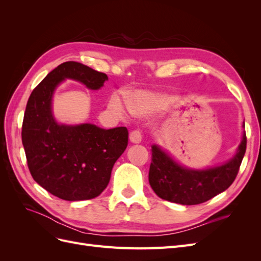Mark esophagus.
I'll list each match as a JSON object with an SVG mask.
<instances>
[{
    "label": "esophagus",
    "instance_id": "1",
    "mask_svg": "<svg viewBox=\"0 0 261 261\" xmlns=\"http://www.w3.org/2000/svg\"><path fill=\"white\" fill-rule=\"evenodd\" d=\"M129 140L133 144H139L141 141V133L138 129H135L130 132L129 134Z\"/></svg>",
    "mask_w": 261,
    "mask_h": 261
}]
</instances>
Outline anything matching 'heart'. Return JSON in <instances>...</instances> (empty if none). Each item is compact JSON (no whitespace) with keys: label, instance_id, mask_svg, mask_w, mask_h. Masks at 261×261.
I'll return each mask as SVG.
<instances>
[{"label":"heart","instance_id":"heart-1","mask_svg":"<svg viewBox=\"0 0 261 261\" xmlns=\"http://www.w3.org/2000/svg\"><path fill=\"white\" fill-rule=\"evenodd\" d=\"M165 101H167V98L162 96L140 91L128 98V106L135 114L145 115L163 105ZM109 107L111 109V111L118 117L124 118L126 114H127V107H126L125 102L120 97L116 96V94H114L110 99Z\"/></svg>","mask_w":261,"mask_h":261}]
</instances>
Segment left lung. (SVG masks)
<instances>
[{"label":"left lung","instance_id":"8db88e82","mask_svg":"<svg viewBox=\"0 0 261 261\" xmlns=\"http://www.w3.org/2000/svg\"><path fill=\"white\" fill-rule=\"evenodd\" d=\"M246 134H244L238 152L230 161L206 170L181 167L160 147L153 145L149 184L164 200L186 206L202 203L232 185L246 151Z\"/></svg>","mask_w":261,"mask_h":261}]
</instances>
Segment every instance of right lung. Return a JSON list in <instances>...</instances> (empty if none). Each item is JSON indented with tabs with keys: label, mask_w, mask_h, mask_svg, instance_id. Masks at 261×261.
Masks as SVG:
<instances>
[{
	"label": "right lung",
	"mask_w": 261,
	"mask_h": 261,
	"mask_svg": "<svg viewBox=\"0 0 261 261\" xmlns=\"http://www.w3.org/2000/svg\"><path fill=\"white\" fill-rule=\"evenodd\" d=\"M65 78L92 90L108 81L105 73L78 62H65L54 68L28 99L22 146L31 176L45 191L68 201L92 199L108 186L114 163L127 147L128 130L59 124L52 114V96Z\"/></svg>",
	"instance_id": "1"
}]
</instances>
